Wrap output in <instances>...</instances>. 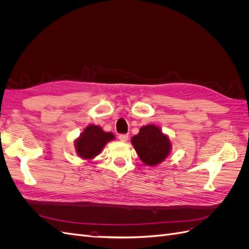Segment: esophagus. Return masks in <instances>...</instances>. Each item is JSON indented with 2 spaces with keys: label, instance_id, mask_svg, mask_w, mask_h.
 I'll list each match as a JSON object with an SVG mask.
<instances>
[{
  "label": "esophagus",
  "instance_id": "34e87169",
  "mask_svg": "<svg viewBox=\"0 0 249 249\" xmlns=\"http://www.w3.org/2000/svg\"><path fill=\"white\" fill-rule=\"evenodd\" d=\"M118 138H119L120 141L125 142L127 139H129V135H127V134H120L119 136H118Z\"/></svg>",
  "mask_w": 249,
  "mask_h": 249
}]
</instances>
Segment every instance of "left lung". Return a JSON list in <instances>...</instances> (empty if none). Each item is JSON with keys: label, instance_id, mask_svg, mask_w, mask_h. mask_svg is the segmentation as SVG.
I'll return each mask as SVG.
<instances>
[{"label": "left lung", "instance_id": "left-lung-1", "mask_svg": "<svg viewBox=\"0 0 249 249\" xmlns=\"http://www.w3.org/2000/svg\"><path fill=\"white\" fill-rule=\"evenodd\" d=\"M132 144L141 161L148 166L161 163L169 155L171 148L168 137L154 124L142 126L132 138Z\"/></svg>", "mask_w": 249, "mask_h": 249}]
</instances>
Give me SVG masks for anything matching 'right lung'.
Returning a JSON list of instances; mask_svg holds the SVG:
<instances>
[{"label":"right lung","instance_id":"right-lung-1","mask_svg":"<svg viewBox=\"0 0 249 249\" xmlns=\"http://www.w3.org/2000/svg\"><path fill=\"white\" fill-rule=\"evenodd\" d=\"M113 139L114 135L104 132L99 125H88L76 141V150L80 157L91 159L101 153L108 141Z\"/></svg>","mask_w":249,"mask_h":249}]
</instances>
